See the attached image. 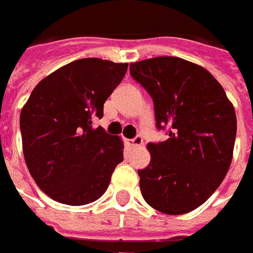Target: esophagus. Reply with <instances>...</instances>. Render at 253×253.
<instances>
[{
    "label": "esophagus",
    "mask_w": 253,
    "mask_h": 253,
    "mask_svg": "<svg viewBox=\"0 0 253 253\" xmlns=\"http://www.w3.org/2000/svg\"><path fill=\"white\" fill-rule=\"evenodd\" d=\"M125 143L129 146V148H138V146H142L143 145V139H142V136H135L133 139H126Z\"/></svg>",
    "instance_id": "obj_1"
}]
</instances>
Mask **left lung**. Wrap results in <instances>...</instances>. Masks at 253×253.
Segmentation results:
<instances>
[{"label": "left lung", "mask_w": 253, "mask_h": 253, "mask_svg": "<svg viewBox=\"0 0 253 253\" xmlns=\"http://www.w3.org/2000/svg\"><path fill=\"white\" fill-rule=\"evenodd\" d=\"M131 76L151 94L158 129L168 141L148 143L151 162L138 170L145 201L180 215L218 189L232 161L237 117L222 85L199 64L161 56L135 62Z\"/></svg>", "instance_id": "left-lung-1"}]
</instances>
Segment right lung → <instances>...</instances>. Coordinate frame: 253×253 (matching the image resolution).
<instances>
[{"label":"right lung","instance_id":"add662e5","mask_svg":"<svg viewBox=\"0 0 253 253\" xmlns=\"http://www.w3.org/2000/svg\"><path fill=\"white\" fill-rule=\"evenodd\" d=\"M128 63L97 57L57 69L34 88L19 125L26 166L39 189L67 206H84L107 190L124 143L92 122L121 83Z\"/></svg>","mask_w":253,"mask_h":253}]
</instances>
